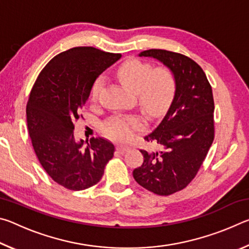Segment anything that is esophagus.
I'll use <instances>...</instances> for the list:
<instances>
[{
    "label": "esophagus",
    "mask_w": 249,
    "mask_h": 249,
    "mask_svg": "<svg viewBox=\"0 0 249 249\" xmlns=\"http://www.w3.org/2000/svg\"><path fill=\"white\" fill-rule=\"evenodd\" d=\"M116 150H117V153H120V154H125L129 150V147H127V146H117Z\"/></svg>",
    "instance_id": "1"
}]
</instances>
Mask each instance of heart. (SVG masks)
<instances>
[{
  "label": "heart",
  "mask_w": 249,
  "mask_h": 249,
  "mask_svg": "<svg viewBox=\"0 0 249 249\" xmlns=\"http://www.w3.org/2000/svg\"><path fill=\"white\" fill-rule=\"evenodd\" d=\"M119 78L133 90L142 107L151 115L161 113L169 105L176 90V80L167 68L153 70L149 64L130 60L119 69ZM105 84V78L99 75L91 88V96L99 99ZM145 127V121L136 115H115L103 124L107 136L119 142L133 140L135 132Z\"/></svg>",
  "instance_id": "b5f03b06"
}]
</instances>
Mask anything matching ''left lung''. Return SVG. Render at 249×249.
<instances>
[{"instance_id":"8db88e82","label":"left lung","mask_w":249,"mask_h":249,"mask_svg":"<svg viewBox=\"0 0 249 249\" xmlns=\"http://www.w3.org/2000/svg\"><path fill=\"white\" fill-rule=\"evenodd\" d=\"M174 74V100L162 121L144 140L161 150H141L144 162L133 171L138 184L158 196L184 189L199 171L214 140L212 88L201 67L184 54L162 49L142 52Z\"/></svg>"}]
</instances>
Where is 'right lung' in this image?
Instances as JSON below:
<instances>
[{"mask_svg":"<svg viewBox=\"0 0 249 249\" xmlns=\"http://www.w3.org/2000/svg\"><path fill=\"white\" fill-rule=\"evenodd\" d=\"M121 57L93 47L71 48L46 65L29 94L26 115L34 150L50 178L69 190L98 183L114 155V145L101 137L83 148V141L74 138L73 123L95 79Z\"/></svg>","mask_w":249,"mask_h":249,"instance_id":"right-lung-1","label":"right lung"}]
</instances>
